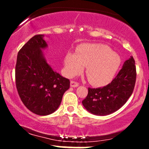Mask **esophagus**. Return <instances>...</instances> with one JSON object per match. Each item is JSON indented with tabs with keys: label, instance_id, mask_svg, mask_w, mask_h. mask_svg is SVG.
Returning <instances> with one entry per match:
<instances>
[{
	"label": "esophagus",
	"instance_id": "obj_1",
	"mask_svg": "<svg viewBox=\"0 0 149 149\" xmlns=\"http://www.w3.org/2000/svg\"><path fill=\"white\" fill-rule=\"evenodd\" d=\"M79 86V84L78 82L74 81H70V86L71 87H77Z\"/></svg>",
	"mask_w": 149,
	"mask_h": 149
}]
</instances>
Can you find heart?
Wrapping results in <instances>:
<instances>
[{
  "mask_svg": "<svg viewBox=\"0 0 149 149\" xmlns=\"http://www.w3.org/2000/svg\"><path fill=\"white\" fill-rule=\"evenodd\" d=\"M120 65V58L110 48L102 44H83L76 54L68 52L64 59L65 73L73 77L86 67L88 81L97 86L109 83Z\"/></svg>",
  "mask_w": 149,
  "mask_h": 149,
  "instance_id": "heart-1",
  "label": "heart"
}]
</instances>
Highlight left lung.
Instances as JSON below:
<instances>
[{"label":"left lung","instance_id":"left-lung-1","mask_svg":"<svg viewBox=\"0 0 149 149\" xmlns=\"http://www.w3.org/2000/svg\"><path fill=\"white\" fill-rule=\"evenodd\" d=\"M136 80L135 60L130 57L111 83L102 88H88L82 101L87 111L96 115H107L123 107L133 94Z\"/></svg>","mask_w":149,"mask_h":149}]
</instances>
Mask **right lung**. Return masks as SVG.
Returning a JSON list of instances; mask_svg holds the SVG:
<instances>
[{
	"instance_id": "obj_1",
	"label": "right lung",
	"mask_w": 149,
	"mask_h": 149,
	"mask_svg": "<svg viewBox=\"0 0 149 149\" xmlns=\"http://www.w3.org/2000/svg\"><path fill=\"white\" fill-rule=\"evenodd\" d=\"M44 35L31 37L19 51L15 69L16 86L21 100L33 113L47 115L61 104L70 88L69 79L52 70L42 49L47 47Z\"/></svg>"
}]
</instances>
